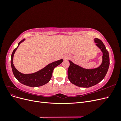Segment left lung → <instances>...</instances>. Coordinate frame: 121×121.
<instances>
[{"mask_svg": "<svg viewBox=\"0 0 121 121\" xmlns=\"http://www.w3.org/2000/svg\"><path fill=\"white\" fill-rule=\"evenodd\" d=\"M96 45L103 52L102 63L98 68L88 69H83L73 63L70 60L68 69V78L74 85L81 87H90L99 83L108 72L109 65L108 51L101 40L95 38Z\"/></svg>", "mask_w": 121, "mask_h": 121, "instance_id": "8db88e82", "label": "left lung"}]
</instances>
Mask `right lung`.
Listing matches in <instances>:
<instances>
[{"label": "right lung", "instance_id": "obj_1", "mask_svg": "<svg viewBox=\"0 0 121 121\" xmlns=\"http://www.w3.org/2000/svg\"><path fill=\"white\" fill-rule=\"evenodd\" d=\"M23 39L19 43L20 44L24 41ZM18 46L13 50L11 57V65L13 74L16 79L22 84L30 87H39L42 86L48 83L52 78L53 69L60 65L63 60H60L47 65L44 68L41 70L31 74H23L18 71L14 67L13 64V54L15 52Z\"/></svg>", "mask_w": 121, "mask_h": 121}]
</instances>
